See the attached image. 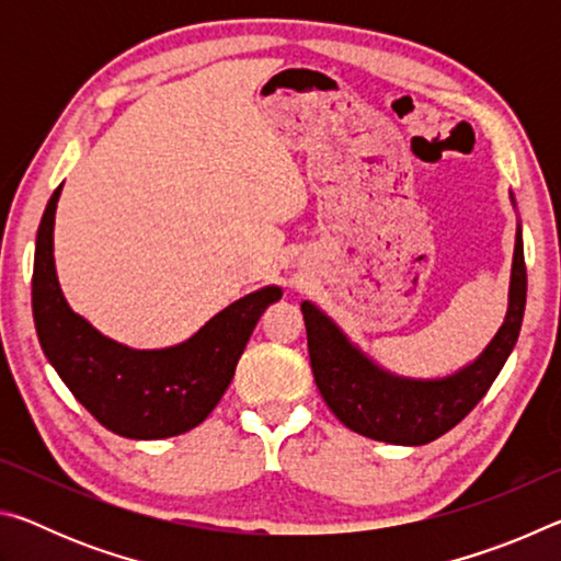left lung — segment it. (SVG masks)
Wrapping results in <instances>:
<instances>
[{"label": "left lung", "mask_w": 561, "mask_h": 561, "mask_svg": "<svg viewBox=\"0 0 561 561\" xmlns=\"http://www.w3.org/2000/svg\"><path fill=\"white\" fill-rule=\"evenodd\" d=\"M527 299V267L517 230L512 262L510 309L490 346L474 364L435 381H413L378 368L327 314L304 301L309 360L319 393L341 423L366 438L393 445H425L455 428L468 415L505 366L515 348Z\"/></svg>", "instance_id": "8db88e82"}]
</instances>
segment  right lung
<instances>
[{
  "label": "right lung",
  "instance_id": "add662e5",
  "mask_svg": "<svg viewBox=\"0 0 561 561\" xmlns=\"http://www.w3.org/2000/svg\"><path fill=\"white\" fill-rule=\"evenodd\" d=\"M59 195L61 185L54 190L36 232L32 277L34 324L46 358L76 401L111 433L158 440L193 431L220 403L262 311L282 297V289L247 294L178 346L136 351L116 344L73 314L56 282L54 215Z\"/></svg>",
  "mask_w": 561,
  "mask_h": 561
}]
</instances>
